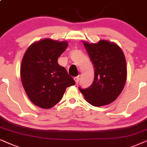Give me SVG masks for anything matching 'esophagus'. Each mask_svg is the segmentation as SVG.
Segmentation results:
<instances>
[{
  "instance_id": "34e87169",
  "label": "esophagus",
  "mask_w": 147,
  "mask_h": 147,
  "mask_svg": "<svg viewBox=\"0 0 147 147\" xmlns=\"http://www.w3.org/2000/svg\"><path fill=\"white\" fill-rule=\"evenodd\" d=\"M74 80H75V83L77 84L78 83H79V77H74Z\"/></svg>"
}]
</instances>
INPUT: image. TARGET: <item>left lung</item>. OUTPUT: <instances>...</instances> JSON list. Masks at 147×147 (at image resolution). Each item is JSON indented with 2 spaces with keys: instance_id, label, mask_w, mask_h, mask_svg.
I'll list each match as a JSON object with an SVG mask.
<instances>
[{
  "instance_id": "8db88e82",
  "label": "left lung",
  "mask_w": 147,
  "mask_h": 147,
  "mask_svg": "<svg viewBox=\"0 0 147 147\" xmlns=\"http://www.w3.org/2000/svg\"><path fill=\"white\" fill-rule=\"evenodd\" d=\"M83 43L93 63L95 77L89 87L79 89L85 100L93 106L108 105L118 98L126 83L124 54L114 42L102 40L95 44Z\"/></svg>"
}]
</instances>
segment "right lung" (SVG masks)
I'll list each match as a JSON object with an SVG mask.
<instances>
[{
	"instance_id": "obj_1",
	"label": "right lung",
	"mask_w": 147,
	"mask_h": 147,
	"mask_svg": "<svg viewBox=\"0 0 147 147\" xmlns=\"http://www.w3.org/2000/svg\"><path fill=\"white\" fill-rule=\"evenodd\" d=\"M66 41L50 38L33 43L23 56L21 79L30 101L43 109H50L61 100L66 89L75 85L58 58L68 47Z\"/></svg>"
}]
</instances>
